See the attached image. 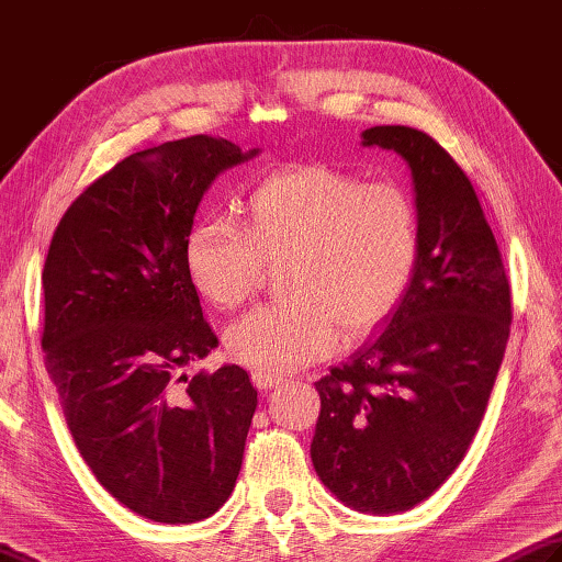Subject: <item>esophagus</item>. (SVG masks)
<instances>
[{
	"instance_id": "esophagus-1",
	"label": "esophagus",
	"mask_w": 562,
	"mask_h": 562,
	"mask_svg": "<svg viewBox=\"0 0 562 562\" xmlns=\"http://www.w3.org/2000/svg\"><path fill=\"white\" fill-rule=\"evenodd\" d=\"M252 384H256L260 392H270V390H278L280 384H284V380L278 375H270V372L258 370V372H252Z\"/></svg>"
}]
</instances>
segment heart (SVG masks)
<instances>
[{
	"label": "heart",
	"instance_id": "b5f03b06",
	"mask_svg": "<svg viewBox=\"0 0 562 562\" xmlns=\"http://www.w3.org/2000/svg\"><path fill=\"white\" fill-rule=\"evenodd\" d=\"M422 250L419 209L394 182H366L328 165L270 172L246 200V228L206 216L187 238L194 288L222 310L246 304L280 266L290 296L248 312L226 331L228 353L260 372L326 358L340 328L380 326L409 292Z\"/></svg>",
	"mask_w": 562,
	"mask_h": 562
}]
</instances>
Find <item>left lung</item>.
<instances>
[{"label": "left lung", "mask_w": 562, "mask_h": 562, "mask_svg": "<svg viewBox=\"0 0 562 562\" xmlns=\"http://www.w3.org/2000/svg\"><path fill=\"white\" fill-rule=\"evenodd\" d=\"M362 146L409 162L422 250L384 328L316 382V475L356 512L394 514L453 475L485 416L509 340L512 290L468 175L409 126H375Z\"/></svg>", "instance_id": "obj_1"}]
</instances>
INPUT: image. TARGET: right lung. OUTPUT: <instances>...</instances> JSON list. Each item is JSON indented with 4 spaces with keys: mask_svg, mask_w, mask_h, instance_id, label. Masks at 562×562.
Wrapping results in <instances>:
<instances>
[{
    "mask_svg": "<svg viewBox=\"0 0 562 562\" xmlns=\"http://www.w3.org/2000/svg\"><path fill=\"white\" fill-rule=\"evenodd\" d=\"M256 153L204 134L134 153L68 206L43 266L41 348L75 446L150 521L212 516L244 463L248 372L180 370L218 344L187 268L196 206Z\"/></svg>",
    "mask_w": 562,
    "mask_h": 562,
    "instance_id": "right-lung-1",
    "label": "right lung"
}]
</instances>
